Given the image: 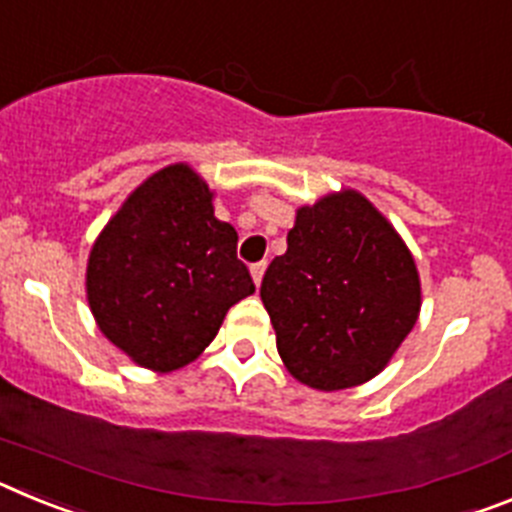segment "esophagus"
I'll use <instances>...</instances> for the list:
<instances>
[{"instance_id":"esophagus-1","label":"esophagus","mask_w":512,"mask_h":512,"mask_svg":"<svg viewBox=\"0 0 512 512\" xmlns=\"http://www.w3.org/2000/svg\"><path fill=\"white\" fill-rule=\"evenodd\" d=\"M264 271H266V261H259V264L251 266V277H253V284L259 287L261 279H264Z\"/></svg>"}]
</instances>
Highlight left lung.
Segmentation results:
<instances>
[{"mask_svg": "<svg viewBox=\"0 0 512 512\" xmlns=\"http://www.w3.org/2000/svg\"><path fill=\"white\" fill-rule=\"evenodd\" d=\"M261 302L287 372L312 390H348L377 377L418 323V266L395 225L341 189L297 207Z\"/></svg>", "mask_w": 512, "mask_h": 512, "instance_id": "left-lung-1", "label": "left lung"}]
</instances>
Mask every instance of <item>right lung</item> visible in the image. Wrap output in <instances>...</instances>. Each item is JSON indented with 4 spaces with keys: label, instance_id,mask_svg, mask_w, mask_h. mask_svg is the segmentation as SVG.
I'll list each match as a JSON object with an SVG mask.
<instances>
[{
    "label": "right lung",
    "instance_id": "add662e5",
    "mask_svg": "<svg viewBox=\"0 0 512 512\" xmlns=\"http://www.w3.org/2000/svg\"><path fill=\"white\" fill-rule=\"evenodd\" d=\"M189 164L135 187L97 235L87 302L102 336L143 369L176 372L212 343L235 302L253 295L238 233Z\"/></svg>",
    "mask_w": 512,
    "mask_h": 512
}]
</instances>
